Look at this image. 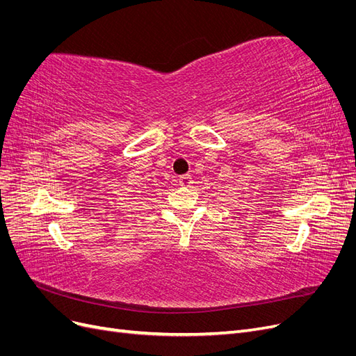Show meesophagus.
<instances>
[{"label":"esophagus","instance_id":"esophagus-1","mask_svg":"<svg viewBox=\"0 0 356 356\" xmlns=\"http://www.w3.org/2000/svg\"><path fill=\"white\" fill-rule=\"evenodd\" d=\"M191 184H193V178L190 175L179 177V186L181 187H191Z\"/></svg>","mask_w":356,"mask_h":356}]
</instances>
